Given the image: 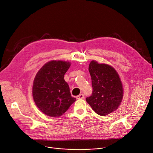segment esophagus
<instances>
[{
	"instance_id": "34e87169",
	"label": "esophagus",
	"mask_w": 153,
	"mask_h": 153,
	"mask_svg": "<svg viewBox=\"0 0 153 153\" xmlns=\"http://www.w3.org/2000/svg\"><path fill=\"white\" fill-rule=\"evenodd\" d=\"M84 98V95L83 94H80L78 95V96L76 97V98H77V100H79V99H83Z\"/></svg>"
}]
</instances>
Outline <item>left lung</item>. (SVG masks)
Instances as JSON below:
<instances>
[{
	"label": "left lung",
	"instance_id": "1",
	"mask_svg": "<svg viewBox=\"0 0 153 153\" xmlns=\"http://www.w3.org/2000/svg\"><path fill=\"white\" fill-rule=\"evenodd\" d=\"M93 92L86 101L94 112L105 116L118 108L123 97V88L115 69L108 65L92 60L88 67Z\"/></svg>",
	"mask_w": 153,
	"mask_h": 153
}]
</instances>
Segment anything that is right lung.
<instances>
[{
	"instance_id": "obj_1",
	"label": "right lung",
	"mask_w": 153,
	"mask_h": 153,
	"mask_svg": "<svg viewBox=\"0 0 153 153\" xmlns=\"http://www.w3.org/2000/svg\"><path fill=\"white\" fill-rule=\"evenodd\" d=\"M71 63L52 60L43 66L33 80L32 94L37 107L45 115L59 117L76 101L64 75Z\"/></svg>"
}]
</instances>
